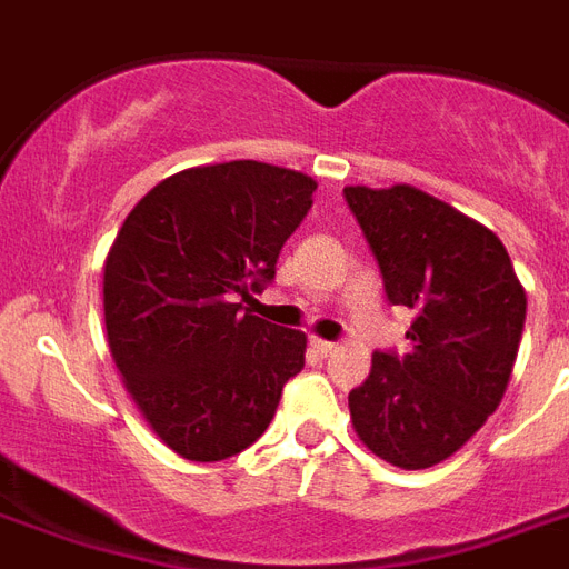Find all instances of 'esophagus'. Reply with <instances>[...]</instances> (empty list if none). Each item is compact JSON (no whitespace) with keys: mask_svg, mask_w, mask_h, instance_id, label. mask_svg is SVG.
I'll return each instance as SVG.
<instances>
[{"mask_svg":"<svg viewBox=\"0 0 569 569\" xmlns=\"http://www.w3.org/2000/svg\"><path fill=\"white\" fill-rule=\"evenodd\" d=\"M310 342H312V348H316V351H319L321 357H330V355H337V351H339V346H337V342H328V339H319V337H312Z\"/></svg>","mask_w":569,"mask_h":569,"instance_id":"obj_1","label":"esophagus"}]
</instances>
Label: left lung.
I'll return each mask as SVG.
<instances>
[{
    "label": "left lung",
    "instance_id": "1",
    "mask_svg": "<svg viewBox=\"0 0 569 569\" xmlns=\"http://www.w3.org/2000/svg\"><path fill=\"white\" fill-rule=\"evenodd\" d=\"M392 303L413 310L405 357L372 355L348 392L357 437L398 469L451 458L502 401L526 289L493 230L413 186H348Z\"/></svg>",
    "mask_w": 569,
    "mask_h": 569
}]
</instances>
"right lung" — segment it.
I'll use <instances>...</instances> for the list:
<instances>
[{"instance_id": "add662e5", "label": "right lung", "mask_w": 569, "mask_h": 569, "mask_svg": "<svg viewBox=\"0 0 569 569\" xmlns=\"http://www.w3.org/2000/svg\"><path fill=\"white\" fill-rule=\"evenodd\" d=\"M316 180L277 164H200L127 214L102 271L111 360L153 433L212 463L266 433L307 337L241 310L274 280Z\"/></svg>"}]
</instances>
